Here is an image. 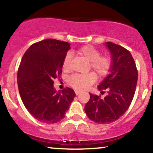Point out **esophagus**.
Returning a JSON list of instances; mask_svg holds the SVG:
<instances>
[{
	"label": "esophagus",
	"instance_id": "1",
	"mask_svg": "<svg viewBox=\"0 0 153 153\" xmlns=\"http://www.w3.org/2000/svg\"><path fill=\"white\" fill-rule=\"evenodd\" d=\"M75 94L77 95V96H78V95H79V94H80V91H78V90H75Z\"/></svg>",
	"mask_w": 153,
	"mask_h": 153
}]
</instances>
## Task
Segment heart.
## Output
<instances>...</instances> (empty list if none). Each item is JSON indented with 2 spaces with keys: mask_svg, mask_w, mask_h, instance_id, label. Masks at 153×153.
I'll return each mask as SVG.
<instances>
[{
  "mask_svg": "<svg viewBox=\"0 0 153 153\" xmlns=\"http://www.w3.org/2000/svg\"><path fill=\"white\" fill-rule=\"evenodd\" d=\"M79 56L89 62V69L93 70L99 78L106 76L111 69L113 60L108 55H101L97 49L90 45H85L80 47L77 51ZM71 54L68 53L62 62V69L65 72L71 70ZM96 75L90 73L85 75L75 74L68 78V84L77 90H85L89 85H92L96 81Z\"/></svg>",
  "mask_w": 153,
  "mask_h": 153,
  "instance_id": "1",
  "label": "heart"
}]
</instances>
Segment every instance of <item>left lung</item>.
I'll use <instances>...</instances> for the list:
<instances>
[{
  "instance_id": "left-lung-1",
  "label": "left lung",
  "mask_w": 153,
  "mask_h": 153,
  "mask_svg": "<svg viewBox=\"0 0 153 153\" xmlns=\"http://www.w3.org/2000/svg\"><path fill=\"white\" fill-rule=\"evenodd\" d=\"M113 65L111 73L98 86L101 95L90 94L85 112L91 120L98 124H110L127 111L134 98L138 73L136 64L129 50L107 42Z\"/></svg>"
}]
</instances>
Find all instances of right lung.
Masks as SVG:
<instances>
[{"instance_id": "obj_1", "label": "right lung", "mask_w": 153, "mask_h": 153, "mask_svg": "<svg viewBox=\"0 0 153 153\" xmlns=\"http://www.w3.org/2000/svg\"><path fill=\"white\" fill-rule=\"evenodd\" d=\"M70 44L47 39L33 44L23 56L17 82L23 103L38 121L54 124L64 118L75 94L71 88L57 92L54 80L62 74Z\"/></svg>"}]
</instances>
